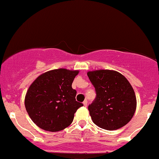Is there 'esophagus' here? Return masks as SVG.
<instances>
[{"label": "esophagus", "mask_w": 159, "mask_h": 159, "mask_svg": "<svg viewBox=\"0 0 159 159\" xmlns=\"http://www.w3.org/2000/svg\"><path fill=\"white\" fill-rule=\"evenodd\" d=\"M83 105H84L85 107H86L87 106V101L86 100V101H84V102H83Z\"/></svg>", "instance_id": "1"}]
</instances>
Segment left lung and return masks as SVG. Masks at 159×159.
I'll use <instances>...</instances> for the list:
<instances>
[{"mask_svg": "<svg viewBox=\"0 0 159 159\" xmlns=\"http://www.w3.org/2000/svg\"><path fill=\"white\" fill-rule=\"evenodd\" d=\"M87 75L96 92V98L88 107L94 124L107 130L125 126L136 108V95L127 78L111 70L89 71Z\"/></svg>", "mask_w": 159, "mask_h": 159, "instance_id": "left-lung-1", "label": "left lung"}]
</instances>
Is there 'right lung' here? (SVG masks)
<instances>
[{"label":"right lung","mask_w":159,"mask_h":159,"mask_svg":"<svg viewBox=\"0 0 159 159\" xmlns=\"http://www.w3.org/2000/svg\"><path fill=\"white\" fill-rule=\"evenodd\" d=\"M79 70L60 68L39 76L29 87L25 107L32 120L50 132L65 129L73 122L74 114L83 104L76 101L72 83Z\"/></svg>","instance_id":"obj_1"}]
</instances>
